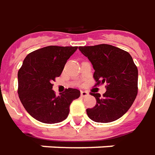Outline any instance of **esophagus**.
Instances as JSON below:
<instances>
[{"label":"esophagus","instance_id":"34e87169","mask_svg":"<svg viewBox=\"0 0 155 155\" xmlns=\"http://www.w3.org/2000/svg\"><path fill=\"white\" fill-rule=\"evenodd\" d=\"M88 95V93L87 91H81V97H87Z\"/></svg>","mask_w":155,"mask_h":155}]
</instances>
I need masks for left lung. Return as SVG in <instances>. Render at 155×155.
Returning a JSON list of instances; mask_svg holds the SVG:
<instances>
[{"mask_svg":"<svg viewBox=\"0 0 155 155\" xmlns=\"http://www.w3.org/2000/svg\"><path fill=\"white\" fill-rule=\"evenodd\" d=\"M79 51L91 61L95 85L106 83V92L96 99L88 116L95 122L108 123L119 119L128 110L137 94V68L128 52L110 45L80 46Z\"/></svg>","mask_w":155,"mask_h":155,"instance_id":"8db88e82","label":"left lung"}]
</instances>
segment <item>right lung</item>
I'll return each mask as SVG.
<instances>
[{
	"mask_svg": "<svg viewBox=\"0 0 155 155\" xmlns=\"http://www.w3.org/2000/svg\"><path fill=\"white\" fill-rule=\"evenodd\" d=\"M77 49L50 45L31 52L23 60L18 73L19 99L27 112L40 122L54 124L64 120L72 100L79 98L80 91L76 88H67L59 96L52 90V82L61 76Z\"/></svg>",
	"mask_w": 155,
	"mask_h": 155,
	"instance_id": "add662e5",
	"label": "right lung"
}]
</instances>
